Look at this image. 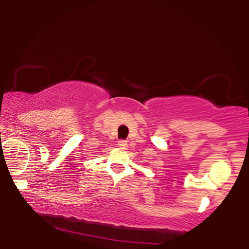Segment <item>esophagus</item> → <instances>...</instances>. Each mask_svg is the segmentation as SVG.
<instances>
[{"label": "esophagus", "mask_w": 249, "mask_h": 249, "mask_svg": "<svg viewBox=\"0 0 249 249\" xmlns=\"http://www.w3.org/2000/svg\"><path fill=\"white\" fill-rule=\"evenodd\" d=\"M127 142H125V141H119L118 142V146H119V147H120V148H125V147H127Z\"/></svg>", "instance_id": "esophagus-1"}]
</instances>
